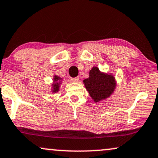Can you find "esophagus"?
Masks as SVG:
<instances>
[{
    "label": "esophagus",
    "mask_w": 158,
    "mask_h": 158,
    "mask_svg": "<svg viewBox=\"0 0 158 158\" xmlns=\"http://www.w3.org/2000/svg\"><path fill=\"white\" fill-rule=\"evenodd\" d=\"M72 82H75V83L78 82V81H79V77H74V78H72Z\"/></svg>",
    "instance_id": "1"
}]
</instances>
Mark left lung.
I'll use <instances>...</instances> for the list:
<instances>
[{
	"mask_svg": "<svg viewBox=\"0 0 158 158\" xmlns=\"http://www.w3.org/2000/svg\"><path fill=\"white\" fill-rule=\"evenodd\" d=\"M89 75L88 78L83 80V82L94 102L98 103L107 99L114 93L117 81L112 74L103 72L97 66H94Z\"/></svg>",
	"mask_w": 158,
	"mask_h": 158,
	"instance_id": "1",
	"label": "left lung"
}]
</instances>
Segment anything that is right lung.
Wrapping results in <instances>:
<instances>
[{
    "instance_id": "obj_1",
    "label": "right lung",
    "mask_w": 158,
    "mask_h": 158,
    "mask_svg": "<svg viewBox=\"0 0 158 158\" xmlns=\"http://www.w3.org/2000/svg\"><path fill=\"white\" fill-rule=\"evenodd\" d=\"M63 82V78L60 77V76L57 75H54L53 76V81L52 83V88H51V92L52 93L55 94L59 92L60 90V87L61 83Z\"/></svg>"
}]
</instances>
